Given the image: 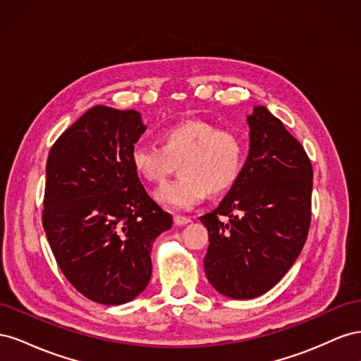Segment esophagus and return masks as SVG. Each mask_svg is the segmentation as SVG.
<instances>
[{
	"instance_id": "1",
	"label": "esophagus",
	"mask_w": 361,
	"mask_h": 361,
	"mask_svg": "<svg viewBox=\"0 0 361 361\" xmlns=\"http://www.w3.org/2000/svg\"><path fill=\"white\" fill-rule=\"evenodd\" d=\"M173 221H174V224H176V226H185V224L191 223V218L182 216V215H174L173 216Z\"/></svg>"
}]
</instances>
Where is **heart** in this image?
I'll list each match as a JSON object with an SVG mask.
<instances>
[{
	"label": "heart",
	"instance_id": "b5f03b06",
	"mask_svg": "<svg viewBox=\"0 0 361 361\" xmlns=\"http://www.w3.org/2000/svg\"><path fill=\"white\" fill-rule=\"evenodd\" d=\"M159 138L161 147L134 146L130 164L150 183H162L178 164L180 176L155 192L157 202L170 209H190L207 192L227 191L243 171L247 145L235 129H218L204 120H185L164 129Z\"/></svg>",
	"mask_w": 361,
	"mask_h": 361
}]
</instances>
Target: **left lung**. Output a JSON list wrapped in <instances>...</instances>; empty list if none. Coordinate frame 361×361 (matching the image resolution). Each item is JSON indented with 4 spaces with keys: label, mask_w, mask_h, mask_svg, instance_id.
Masks as SVG:
<instances>
[{
    "label": "left lung",
    "mask_w": 361,
    "mask_h": 361,
    "mask_svg": "<svg viewBox=\"0 0 361 361\" xmlns=\"http://www.w3.org/2000/svg\"><path fill=\"white\" fill-rule=\"evenodd\" d=\"M247 122L243 171L220 206L200 216L209 233L206 277L235 300L277 285L300 256L312 218L313 169L300 141L262 105Z\"/></svg>",
    "instance_id": "8db88e82"
}]
</instances>
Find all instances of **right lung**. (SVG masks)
Returning a JSON list of instances; mask_svg holds the SVG:
<instances>
[{"mask_svg": "<svg viewBox=\"0 0 361 361\" xmlns=\"http://www.w3.org/2000/svg\"><path fill=\"white\" fill-rule=\"evenodd\" d=\"M145 130L135 110L96 105L48 155L43 228L64 277L99 304H125L146 289L152 245L173 224L130 164Z\"/></svg>", "mask_w": 361, "mask_h": 361, "instance_id": "right-lung-1", "label": "right lung"}]
</instances>
